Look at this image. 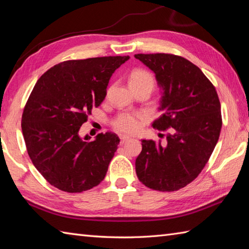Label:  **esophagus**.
<instances>
[{
	"label": "esophagus",
	"instance_id": "obj_1",
	"mask_svg": "<svg viewBox=\"0 0 249 249\" xmlns=\"http://www.w3.org/2000/svg\"><path fill=\"white\" fill-rule=\"evenodd\" d=\"M120 139H121L120 143L123 144V143H125V142H127L130 138H129V137H127V136H120Z\"/></svg>",
	"mask_w": 249,
	"mask_h": 249
}]
</instances>
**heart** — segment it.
<instances>
[{
	"label": "heart",
	"instance_id": "1",
	"mask_svg": "<svg viewBox=\"0 0 249 249\" xmlns=\"http://www.w3.org/2000/svg\"><path fill=\"white\" fill-rule=\"evenodd\" d=\"M129 84L131 89L140 86H149L153 89L154 77L150 71L142 70V68H137L130 73ZM143 120V114L138 112H121L112 121V126L119 133L133 135L140 130Z\"/></svg>",
	"mask_w": 249,
	"mask_h": 249
}]
</instances>
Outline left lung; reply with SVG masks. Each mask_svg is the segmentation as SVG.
I'll return each instance as SVG.
<instances>
[{
	"label": "left lung",
	"mask_w": 249,
	"mask_h": 249,
	"mask_svg": "<svg viewBox=\"0 0 249 249\" xmlns=\"http://www.w3.org/2000/svg\"><path fill=\"white\" fill-rule=\"evenodd\" d=\"M155 72L162 89L160 118L152 126L168 130L167 141L142 140L136 173L146 187L174 192L203 170L217 143L223 120L215 87L198 66L170 53L135 54Z\"/></svg>",
	"instance_id": "8db88e82"
}]
</instances>
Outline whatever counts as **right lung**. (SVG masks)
Returning a JSON list of instances; mask_svg holds the SVG:
<instances>
[{"label":"right lung","instance_id":"obj_1","mask_svg":"<svg viewBox=\"0 0 249 249\" xmlns=\"http://www.w3.org/2000/svg\"><path fill=\"white\" fill-rule=\"evenodd\" d=\"M129 59L64 61L37 80L26 102L21 128L32 162L47 182L66 193H82L103 181L120 143L107 131L94 141L78 135L107 94L111 76Z\"/></svg>","mask_w":249,"mask_h":249}]
</instances>
